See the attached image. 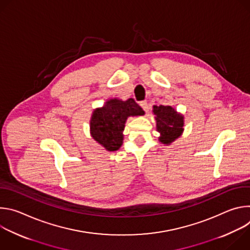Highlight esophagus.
Instances as JSON below:
<instances>
[{
	"instance_id": "esophagus-1",
	"label": "esophagus",
	"mask_w": 250,
	"mask_h": 250,
	"mask_svg": "<svg viewBox=\"0 0 250 250\" xmlns=\"http://www.w3.org/2000/svg\"><path fill=\"white\" fill-rule=\"evenodd\" d=\"M139 104H140V106L142 109H144V111L145 112H148V104H147V102L146 101H141L140 103H139Z\"/></svg>"
}]
</instances>
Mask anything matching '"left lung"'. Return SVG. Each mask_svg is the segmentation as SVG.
I'll return each mask as SVG.
<instances>
[{
  "label": "left lung",
  "instance_id": "1",
  "mask_svg": "<svg viewBox=\"0 0 250 250\" xmlns=\"http://www.w3.org/2000/svg\"><path fill=\"white\" fill-rule=\"evenodd\" d=\"M153 113L156 116L157 130L162 144L168 145L183 131V116L178 114L170 105H153Z\"/></svg>",
  "mask_w": 250,
  "mask_h": 250
}]
</instances>
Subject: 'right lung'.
I'll return each instance as SVG.
<instances>
[{
	"label": "right lung",
	"instance_id": "obj_1",
	"mask_svg": "<svg viewBox=\"0 0 250 250\" xmlns=\"http://www.w3.org/2000/svg\"><path fill=\"white\" fill-rule=\"evenodd\" d=\"M145 111L133 99H112L94 111L90 126L93 138L106 150L116 151L123 145V131L129 116H142Z\"/></svg>",
	"mask_w": 250,
	"mask_h": 250
}]
</instances>
